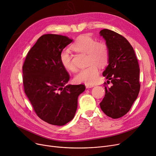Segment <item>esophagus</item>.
I'll use <instances>...</instances> for the list:
<instances>
[{
    "label": "esophagus",
    "mask_w": 156,
    "mask_h": 156,
    "mask_svg": "<svg viewBox=\"0 0 156 156\" xmlns=\"http://www.w3.org/2000/svg\"><path fill=\"white\" fill-rule=\"evenodd\" d=\"M85 86H86V88H91V87H94V85H92V84H85Z\"/></svg>",
    "instance_id": "esophagus-1"
}]
</instances>
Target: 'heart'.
Here are the masks:
<instances>
[{"label": "heart", "mask_w": 156, "mask_h": 156, "mask_svg": "<svg viewBox=\"0 0 156 156\" xmlns=\"http://www.w3.org/2000/svg\"><path fill=\"white\" fill-rule=\"evenodd\" d=\"M71 48L77 53L87 55L88 67L80 70L74 77L77 83L94 84L98 80L99 70L96 65L100 67L105 66L108 61V50L104 43L98 42L90 35L79 36ZM62 65L69 71L75 72L76 68L72 62V56L67 50L63 51L60 56Z\"/></svg>", "instance_id": "heart-1"}]
</instances>
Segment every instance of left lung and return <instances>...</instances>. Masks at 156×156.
<instances>
[{"mask_svg":"<svg viewBox=\"0 0 156 156\" xmlns=\"http://www.w3.org/2000/svg\"><path fill=\"white\" fill-rule=\"evenodd\" d=\"M100 35L108 50V65L103 76L112 84L105 86V97L100 105L107 116L120 118L129 112L138 95L139 65L134 49L123 36L108 29L101 30Z\"/></svg>","mask_w":156,"mask_h":156,"instance_id":"8db88e82","label":"left lung"}]
</instances>
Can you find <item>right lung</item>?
Masks as SVG:
<instances>
[{
    "label": "right lung",
    "instance_id": "1",
    "mask_svg": "<svg viewBox=\"0 0 156 156\" xmlns=\"http://www.w3.org/2000/svg\"><path fill=\"white\" fill-rule=\"evenodd\" d=\"M72 42L66 36L45 34L28 51L23 65L25 93L35 113L50 124L63 126L73 119L83 84L68 83L70 76L61 63L63 49Z\"/></svg>",
    "mask_w": 156,
    "mask_h": 156
}]
</instances>
